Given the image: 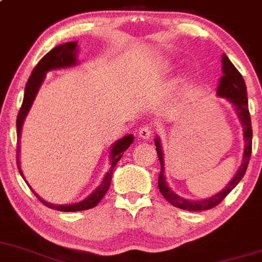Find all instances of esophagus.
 Returning <instances> with one entry per match:
<instances>
[{
	"mask_svg": "<svg viewBox=\"0 0 262 262\" xmlns=\"http://www.w3.org/2000/svg\"><path fill=\"white\" fill-rule=\"evenodd\" d=\"M152 128L150 126H142L139 130V136L144 140H149L151 136H152Z\"/></svg>",
	"mask_w": 262,
	"mask_h": 262,
	"instance_id": "1",
	"label": "esophagus"
}]
</instances>
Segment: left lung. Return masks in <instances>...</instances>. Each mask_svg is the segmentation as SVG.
<instances>
[{
  "label": "left lung",
  "mask_w": 262,
  "mask_h": 262,
  "mask_svg": "<svg viewBox=\"0 0 262 262\" xmlns=\"http://www.w3.org/2000/svg\"><path fill=\"white\" fill-rule=\"evenodd\" d=\"M222 72L223 75L220 80V84L217 88V94L222 98H227L234 106L237 115H238L239 121H241L242 126H244V139H245V150H244V158H242V163L239 165V169L237 170L236 175L233 179L231 180L225 187V189L221 190L220 193L214 194L211 198L202 199V201H189V199H184L175 194L170 188L168 187L165 182V177H164V158H163V150H161L160 141L159 137L155 139V146L158 151L159 161H160L161 170L159 174V182L158 187L160 193L163 194L164 198L172 204L174 207H178L180 209H185V211H207V209L214 208L215 206L221 203L223 199L227 196V194L236 187L239 183V180L244 178L245 172L249 166L250 158H251V150H252V127H251V117H250L249 112V102H247V92L246 84L242 78L241 73L236 69V67L231 63L228 56L223 54L222 56Z\"/></svg>",
  "instance_id": "1"
}]
</instances>
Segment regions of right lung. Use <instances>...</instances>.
I'll return each instance as SVG.
<instances>
[{"label":"right lung","instance_id":"right-lung-1","mask_svg":"<svg viewBox=\"0 0 262 262\" xmlns=\"http://www.w3.org/2000/svg\"><path fill=\"white\" fill-rule=\"evenodd\" d=\"M77 42L75 41H69L66 44L58 45V47L53 48L49 53L45 56H42L41 60L36 64V67L32 71L30 78H29L28 83H26L25 87V94H24V101L21 104V108L18 111L17 120H16V127H17V151H16V155H17V168L20 171L21 177L24 178L23 170L20 168V146H18V140H20V134L21 128H23L24 120H25L26 115H28L29 110H30L32 102H34L35 97H36L37 91H39L40 85H41L42 80L45 78V73L53 71V69H59V68H68V67H73L77 64ZM134 142V136L132 135H127V136L122 137L118 141H116L113 144L111 149V168H110L108 172L104 177L103 182L101 183L98 188L91 194L88 198H85L84 201L79 202V203L69 204V206H56V204L48 203V202L42 201L36 193L34 194L37 196L40 202L42 204H45L47 207L53 209H58L61 212H78V211H85V209H91L93 207H96L97 204L101 202V199L103 198L104 194L108 190L110 185H111V179H112V172L115 169L116 164L118 163V160L121 159V156L123 155L126 150L128 149V146ZM25 179V178H24Z\"/></svg>","mask_w":262,"mask_h":262}]
</instances>
